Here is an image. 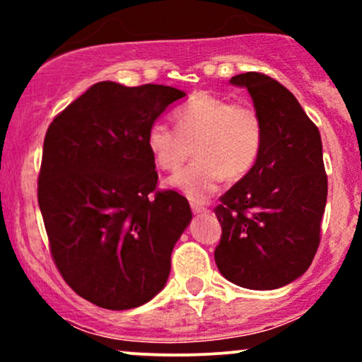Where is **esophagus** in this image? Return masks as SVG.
<instances>
[{"label": "esophagus", "mask_w": 362, "mask_h": 362, "mask_svg": "<svg viewBox=\"0 0 362 362\" xmlns=\"http://www.w3.org/2000/svg\"><path fill=\"white\" fill-rule=\"evenodd\" d=\"M190 207H192V213H194V214H202V213H207V209H206L204 206L195 204V202H192V204H190Z\"/></svg>", "instance_id": "obj_1"}]
</instances>
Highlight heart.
Returning <instances> with one entry per match:
<instances>
[{"label": "heart", "instance_id": "b5f03b06", "mask_svg": "<svg viewBox=\"0 0 362 362\" xmlns=\"http://www.w3.org/2000/svg\"><path fill=\"white\" fill-rule=\"evenodd\" d=\"M175 127L155 120L148 127L146 146L158 168L173 172L190 155L195 160L168 185L192 201L202 202L221 187L226 177L247 175L259 160L264 126L248 103H233L213 93H195L173 114Z\"/></svg>", "mask_w": 362, "mask_h": 362}]
</instances>
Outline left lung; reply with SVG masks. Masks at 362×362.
Returning a JSON list of instances; mask_svg holds the SVG:
<instances>
[{
    "label": "left lung",
    "mask_w": 362,
    "mask_h": 362,
    "mask_svg": "<svg viewBox=\"0 0 362 362\" xmlns=\"http://www.w3.org/2000/svg\"><path fill=\"white\" fill-rule=\"evenodd\" d=\"M264 126L257 163L221 197L214 250L219 272L247 289H277L308 271L327 204L322 138L300 102L260 73L236 74Z\"/></svg>",
    "instance_id": "obj_1"
}]
</instances>
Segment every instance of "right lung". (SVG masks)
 I'll use <instances>...</instances> for the list:
<instances>
[{"instance_id":"1","label":"right lung","mask_w":362,"mask_h":362,"mask_svg":"<svg viewBox=\"0 0 362 362\" xmlns=\"http://www.w3.org/2000/svg\"><path fill=\"white\" fill-rule=\"evenodd\" d=\"M165 85L102 81L52 120L44 139L39 207L52 259L71 289L107 310L151 301L192 219L180 194L156 189L148 127L184 98Z\"/></svg>"}]
</instances>
